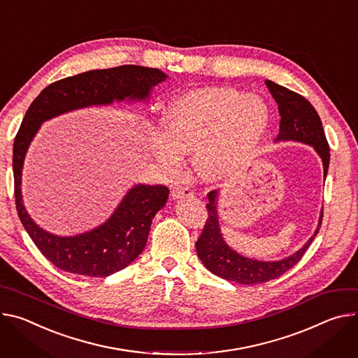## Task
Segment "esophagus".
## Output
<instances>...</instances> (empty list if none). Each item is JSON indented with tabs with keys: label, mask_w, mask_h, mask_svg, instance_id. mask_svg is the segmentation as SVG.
<instances>
[{
	"label": "esophagus",
	"mask_w": 358,
	"mask_h": 358,
	"mask_svg": "<svg viewBox=\"0 0 358 358\" xmlns=\"http://www.w3.org/2000/svg\"><path fill=\"white\" fill-rule=\"evenodd\" d=\"M192 196H194V191L188 181H181L176 184L173 189V199H188Z\"/></svg>",
	"instance_id": "34e87169"
}]
</instances>
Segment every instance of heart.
Here are the masks:
<instances>
[{
  "label": "heart",
  "mask_w": 358,
  "mask_h": 358,
  "mask_svg": "<svg viewBox=\"0 0 358 358\" xmlns=\"http://www.w3.org/2000/svg\"><path fill=\"white\" fill-rule=\"evenodd\" d=\"M268 124L257 96L230 88H203L171 101L162 114L166 136L152 141V155L174 171L196 151L199 173L211 181L237 170L255 150Z\"/></svg>",
  "instance_id": "heart-1"
}]
</instances>
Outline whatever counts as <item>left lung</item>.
Returning <instances> with one entry per match:
<instances>
[{
  "label": "left lung",
  "mask_w": 358,
  "mask_h": 358,
  "mask_svg": "<svg viewBox=\"0 0 358 358\" xmlns=\"http://www.w3.org/2000/svg\"><path fill=\"white\" fill-rule=\"evenodd\" d=\"M266 85L268 87L271 95L277 101L281 115L277 141L292 140L313 145L322 159L324 176H327L330 164V148L315 108L303 95L282 85H278L270 80H266ZM217 196V189H213L207 194L208 217L204 224L203 233L196 243V247L203 264L213 274L227 281H236L238 284H262L278 278L300 262L301 257L306 254L307 248L313 243L314 237L320 231L322 222L321 213L320 222L314 236L296 254L280 259V262H258V259H251L237 254L222 240L215 207Z\"/></svg>",
  "instance_id": "1"
}]
</instances>
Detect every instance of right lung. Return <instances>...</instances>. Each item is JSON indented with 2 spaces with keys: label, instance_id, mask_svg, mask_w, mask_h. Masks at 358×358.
Instances as JSON below:
<instances>
[{
  "label": "right lung",
  "instance_id": "add662e5",
  "mask_svg": "<svg viewBox=\"0 0 358 358\" xmlns=\"http://www.w3.org/2000/svg\"><path fill=\"white\" fill-rule=\"evenodd\" d=\"M166 78L157 69L140 66L92 70L50 84L28 107L13 148L15 207L31 240L57 268L85 277H107L131 264L144 250L152 218L167 203L170 189L166 185H136L107 222L92 231L74 237L50 234L31 220L21 199V170L31 140L45 120L114 100L147 99L150 90Z\"/></svg>",
  "mask_w": 358,
  "mask_h": 358
}]
</instances>
